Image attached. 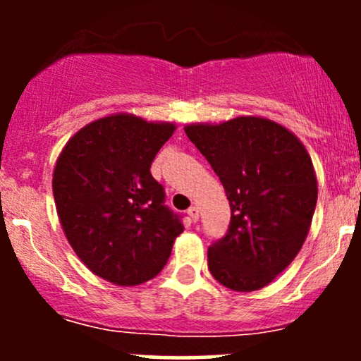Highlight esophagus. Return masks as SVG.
I'll return each mask as SVG.
<instances>
[{
  "label": "esophagus",
  "instance_id": "34e87169",
  "mask_svg": "<svg viewBox=\"0 0 361 361\" xmlns=\"http://www.w3.org/2000/svg\"><path fill=\"white\" fill-rule=\"evenodd\" d=\"M188 215H190V217H192L193 222H197L198 217H200V210H198V207H197V205L190 207V209H188Z\"/></svg>",
  "mask_w": 361,
  "mask_h": 361
}]
</instances>
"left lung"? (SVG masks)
I'll list each match as a JSON object with an SVG mask.
<instances>
[{
    "mask_svg": "<svg viewBox=\"0 0 361 361\" xmlns=\"http://www.w3.org/2000/svg\"><path fill=\"white\" fill-rule=\"evenodd\" d=\"M217 173L231 205L224 238L209 246V270L238 292L263 288L292 263L317 202L312 161L292 132L258 117L186 126Z\"/></svg>",
    "mask_w": 361,
    "mask_h": 361,
    "instance_id": "1",
    "label": "left lung"
}]
</instances>
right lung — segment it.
<instances>
[{
    "label": "right lung",
    "instance_id": "1",
    "mask_svg": "<svg viewBox=\"0 0 361 361\" xmlns=\"http://www.w3.org/2000/svg\"><path fill=\"white\" fill-rule=\"evenodd\" d=\"M173 132V123L111 115L82 127L56 163L52 190L66 238L94 275L115 285L154 279L185 229L151 175Z\"/></svg>",
    "mask_w": 361,
    "mask_h": 361
}]
</instances>
